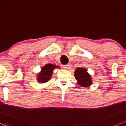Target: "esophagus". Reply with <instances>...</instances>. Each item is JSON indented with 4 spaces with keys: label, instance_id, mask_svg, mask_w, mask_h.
Instances as JSON below:
<instances>
[{
    "label": "esophagus",
    "instance_id": "esophagus-1",
    "mask_svg": "<svg viewBox=\"0 0 126 126\" xmlns=\"http://www.w3.org/2000/svg\"><path fill=\"white\" fill-rule=\"evenodd\" d=\"M71 67V64H66V65L63 66V68L65 69H70V67Z\"/></svg>",
    "mask_w": 126,
    "mask_h": 126
}]
</instances>
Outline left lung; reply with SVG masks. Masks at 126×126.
Returning <instances> with one entry per match:
<instances>
[{
  "instance_id": "obj_1",
  "label": "left lung",
  "mask_w": 126,
  "mask_h": 126,
  "mask_svg": "<svg viewBox=\"0 0 126 126\" xmlns=\"http://www.w3.org/2000/svg\"><path fill=\"white\" fill-rule=\"evenodd\" d=\"M74 77L77 81V84L81 87H89L92 84L91 75L87 72V70L84 67H77L74 72Z\"/></svg>"
}]
</instances>
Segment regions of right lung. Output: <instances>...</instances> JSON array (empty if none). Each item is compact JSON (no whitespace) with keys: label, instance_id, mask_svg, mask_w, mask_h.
I'll return each mask as SVG.
<instances>
[{"label":"right lung","instance_id":"1","mask_svg":"<svg viewBox=\"0 0 126 126\" xmlns=\"http://www.w3.org/2000/svg\"><path fill=\"white\" fill-rule=\"evenodd\" d=\"M59 66L54 65L52 64H46L41 68L39 73L37 75V80L39 83H45L51 80L53 74V71Z\"/></svg>","mask_w":126,"mask_h":126}]
</instances>
